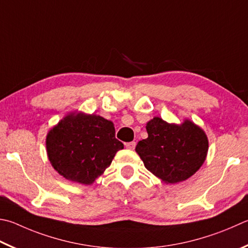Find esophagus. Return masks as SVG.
<instances>
[{"instance_id": "34e87169", "label": "esophagus", "mask_w": 248, "mask_h": 248, "mask_svg": "<svg viewBox=\"0 0 248 248\" xmlns=\"http://www.w3.org/2000/svg\"><path fill=\"white\" fill-rule=\"evenodd\" d=\"M124 146L128 148V150H134V147H136V142H128L124 144Z\"/></svg>"}]
</instances>
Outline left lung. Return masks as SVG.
<instances>
[{
	"mask_svg": "<svg viewBox=\"0 0 248 248\" xmlns=\"http://www.w3.org/2000/svg\"><path fill=\"white\" fill-rule=\"evenodd\" d=\"M148 137L136 152L145 168L166 184L186 181L199 170L208 153V138L190 119L169 124L154 117L146 124Z\"/></svg>",
	"mask_w": 248,
	"mask_h": 248,
	"instance_id": "obj_1",
	"label": "left lung"
}]
</instances>
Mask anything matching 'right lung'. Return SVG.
Here are the masks:
<instances>
[{
  "label": "right lung",
  "instance_id": "right-lung-1",
  "mask_svg": "<svg viewBox=\"0 0 248 248\" xmlns=\"http://www.w3.org/2000/svg\"><path fill=\"white\" fill-rule=\"evenodd\" d=\"M49 163L62 177L90 186L109 167L124 144L110 120L94 114H67L46 134Z\"/></svg>",
  "mask_w": 248,
  "mask_h": 248
}]
</instances>
